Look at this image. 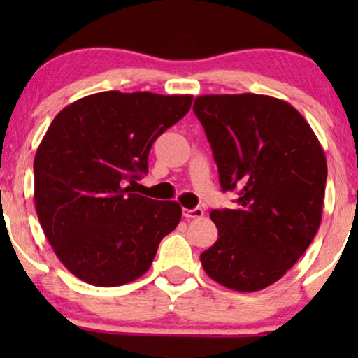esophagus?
Here are the masks:
<instances>
[{"instance_id":"esophagus-1","label":"esophagus","mask_w":358,"mask_h":358,"mask_svg":"<svg viewBox=\"0 0 358 358\" xmlns=\"http://www.w3.org/2000/svg\"><path fill=\"white\" fill-rule=\"evenodd\" d=\"M182 215H184V218H187V220H190V218H202L203 215H205V212H203L202 208H192V210L184 208L182 210Z\"/></svg>"}]
</instances>
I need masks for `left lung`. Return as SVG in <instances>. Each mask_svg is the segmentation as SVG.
I'll return each mask as SVG.
<instances>
[{"instance_id": "left-lung-1", "label": "left lung", "mask_w": 358, "mask_h": 358, "mask_svg": "<svg viewBox=\"0 0 358 358\" xmlns=\"http://www.w3.org/2000/svg\"><path fill=\"white\" fill-rule=\"evenodd\" d=\"M194 112L234 208L212 210L218 239L200 254L220 285L259 292L282 278L320 228L327 178L315 131L288 102L264 94H205Z\"/></svg>"}]
</instances>
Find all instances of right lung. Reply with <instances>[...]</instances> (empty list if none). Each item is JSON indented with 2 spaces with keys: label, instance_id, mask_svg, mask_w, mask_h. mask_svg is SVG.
I'll return each mask as SVG.
<instances>
[{
  "label": "right lung",
  "instance_id": "1",
  "mask_svg": "<svg viewBox=\"0 0 358 358\" xmlns=\"http://www.w3.org/2000/svg\"><path fill=\"white\" fill-rule=\"evenodd\" d=\"M192 96L104 91L55 115L34 158L38 222L80 280L119 287L148 271L182 217L174 200L134 192L153 141L187 114Z\"/></svg>",
  "mask_w": 358,
  "mask_h": 358
}]
</instances>
